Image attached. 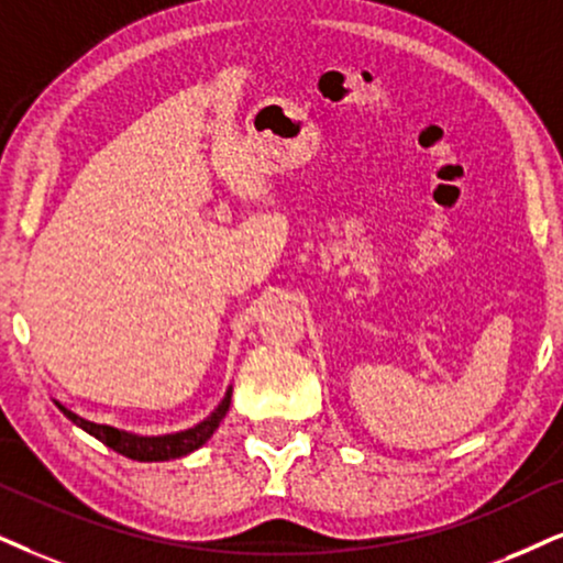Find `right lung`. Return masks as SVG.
Listing matches in <instances>:
<instances>
[{"label": "right lung", "mask_w": 563, "mask_h": 563, "mask_svg": "<svg viewBox=\"0 0 563 563\" xmlns=\"http://www.w3.org/2000/svg\"><path fill=\"white\" fill-rule=\"evenodd\" d=\"M231 393L233 387L225 389L223 400L218 402V408L212 410L205 421H199L191 426V429H184L176 433H161V437H142V433H134V431L92 423L88 418L77 416V412L69 410L67 405H62L59 400H54V405L77 426V429L88 431L90 437L103 441V444L111 446L113 452L124 454V457L137 460V462H163V460H176V457H184V454H191L195 450H199L212 433H216L220 421H223L225 412L231 408Z\"/></svg>", "instance_id": "right-lung-1"}]
</instances>
